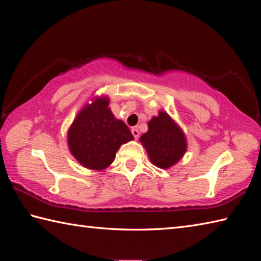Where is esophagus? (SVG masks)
I'll list each match as a JSON object with an SVG mask.
<instances>
[{
	"mask_svg": "<svg viewBox=\"0 0 261 261\" xmlns=\"http://www.w3.org/2000/svg\"><path fill=\"white\" fill-rule=\"evenodd\" d=\"M131 132H132V135H134L135 139H138L139 138V130L137 129V127H134V129L131 130Z\"/></svg>",
	"mask_w": 261,
	"mask_h": 261,
	"instance_id": "1",
	"label": "esophagus"
}]
</instances>
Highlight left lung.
<instances>
[{"label": "left lung", "instance_id": "obj_1", "mask_svg": "<svg viewBox=\"0 0 261 261\" xmlns=\"http://www.w3.org/2000/svg\"><path fill=\"white\" fill-rule=\"evenodd\" d=\"M150 162L161 169H169L184 158L187 139L181 127L167 112L160 111L148 122V131L140 137Z\"/></svg>", "mask_w": 261, "mask_h": 261}]
</instances>
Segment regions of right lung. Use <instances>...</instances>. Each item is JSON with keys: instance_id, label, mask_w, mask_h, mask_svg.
I'll return each mask as SVG.
<instances>
[{"instance_id": "add662e5", "label": "right lung", "mask_w": 261, "mask_h": 261, "mask_svg": "<svg viewBox=\"0 0 261 261\" xmlns=\"http://www.w3.org/2000/svg\"><path fill=\"white\" fill-rule=\"evenodd\" d=\"M107 96L91 98L77 113L67 131L70 154L82 167L101 171L113 163L116 151L134 140L124 122L113 114Z\"/></svg>"}]
</instances>
